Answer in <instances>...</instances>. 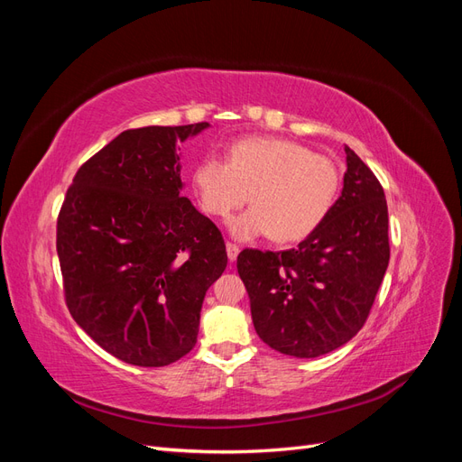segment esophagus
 <instances>
[{
	"label": "esophagus",
	"mask_w": 462,
	"mask_h": 462,
	"mask_svg": "<svg viewBox=\"0 0 462 462\" xmlns=\"http://www.w3.org/2000/svg\"><path fill=\"white\" fill-rule=\"evenodd\" d=\"M239 253H241L239 246L233 245V243H227V258H229L231 262L236 260V256H239Z\"/></svg>",
	"instance_id": "34e87169"
}]
</instances>
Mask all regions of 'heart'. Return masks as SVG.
<instances>
[{
	"label": "heart",
	"mask_w": 462,
	"mask_h": 462,
	"mask_svg": "<svg viewBox=\"0 0 462 462\" xmlns=\"http://www.w3.org/2000/svg\"><path fill=\"white\" fill-rule=\"evenodd\" d=\"M206 214L229 217L250 194L246 212L229 221L235 239L270 235L297 243L328 219L341 192V167L326 153L273 136H250L229 148V160L202 158L192 173Z\"/></svg>",
	"instance_id": "1"
}]
</instances>
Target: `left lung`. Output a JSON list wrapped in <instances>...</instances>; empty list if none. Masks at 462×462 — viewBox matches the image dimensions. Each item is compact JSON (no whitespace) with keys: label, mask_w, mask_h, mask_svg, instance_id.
Wrapping results in <instances>:
<instances>
[{"label":"left lung","mask_w":462,"mask_h":462,"mask_svg":"<svg viewBox=\"0 0 462 462\" xmlns=\"http://www.w3.org/2000/svg\"><path fill=\"white\" fill-rule=\"evenodd\" d=\"M345 153L341 197L312 235L283 253L236 256L258 337L289 356L316 358L351 341L389 263L383 189L351 148Z\"/></svg>","instance_id":"obj_1"}]
</instances>
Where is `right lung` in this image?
<instances>
[{
	"mask_svg": "<svg viewBox=\"0 0 462 462\" xmlns=\"http://www.w3.org/2000/svg\"><path fill=\"white\" fill-rule=\"evenodd\" d=\"M209 123L129 129L80 165L58 217L67 309L104 351L158 368L197 345L227 265L219 229L180 197L177 143Z\"/></svg>",
	"mask_w": 462,
	"mask_h": 462,
	"instance_id": "add662e5",
	"label": "right lung"
}]
</instances>
